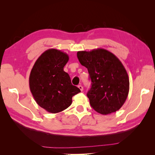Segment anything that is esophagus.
<instances>
[{
    "label": "esophagus",
    "mask_w": 155,
    "mask_h": 155,
    "mask_svg": "<svg viewBox=\"0 0 155 155\" xmlns=\"http://www.w3.org/2000/svg\"><path fill=\"white\" fill-rule=\"evenodd\" d=\"M78 88H79V89H80V91H83V87H82V85H78Z\"/></svg>",
    "instance_id": "34e87169"
}]
</instances>
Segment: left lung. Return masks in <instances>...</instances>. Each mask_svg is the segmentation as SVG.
Returning <instances> with one entry per match:
<instances>
[{"label": "left lung", "mask_w": 155, "mask_h": 155, "mask_svg": "<svg viewBox=\"0 0 155 155\" xmlns=\"http://www.w3.org/2000/svg\"><path fill=\"white\" fill-rule=\"evenodd\" d=\"M77 56L90 75L92 86L87 96L92 109L104 115L118 110L129 91L128 74L120 59L103 48L79 51Z\"/></svg>", "instance_id": "left-lung-1"}]
</instances>
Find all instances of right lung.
<instances>
[{
  "instance_id": "add662e5",
  "label": "right lung",
  "mask_w": 155,
  "mask_h": 155,
  "mask_svg": "<svg viewBox=\"0 0 155 155\" xmlns=\"http://www.w3.org/2000/svg\"><path fill=\"white\" fill-rule=\"evenodd\" d=\"M68 60L67 54L50 48L39 56L31 70L29 85L32 96L37 104L51 113L67 109L72 97L81 92L63 70Z\"/></svg>"
}]
</instances>
